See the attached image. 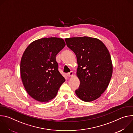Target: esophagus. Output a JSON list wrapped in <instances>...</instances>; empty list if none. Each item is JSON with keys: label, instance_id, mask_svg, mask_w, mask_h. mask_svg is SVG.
<instances>
[{"label": "esophagus", "instance_id": "34e87169", "mask_svg": "<svg viewBox=\"0 0 133 133\" xmlns=\"http://www.w3.org/2000/svg\"><path fill=\"white\" fill-rule=\"evenodd\" d=\"M67 75L68 77H72V76H73V75H74V72L72 71H71L70 72H68L67 74Z\"/></svg>", "mask_w": 133, "mask_h": 133}]
</instances>
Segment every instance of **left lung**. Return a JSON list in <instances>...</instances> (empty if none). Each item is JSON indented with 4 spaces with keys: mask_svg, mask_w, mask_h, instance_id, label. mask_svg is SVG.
<instances>
[{
    "mask_svg": "<svg viewBox=\"0 0 133 133\" xmlns=\"http://www.w3.org/2000/svg\"><path fill=\"white\" fill-rule=\"evenodd\" d=\"M67 47L76 56L80 85L75 93L81 100H96L107 88L112 74L110 55L99 39L89 37L66 38Z\"/></svg>",
    "mask_w": 133,
    "mask_h": 133,
    "instance_id": "1",
    "label": "left lung"
}]
</instances>
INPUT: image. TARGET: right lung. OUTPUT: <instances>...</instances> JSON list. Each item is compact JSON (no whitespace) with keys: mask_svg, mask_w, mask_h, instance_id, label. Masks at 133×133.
<instances>
[{"mask_svg":"<svg viewBox=\"0 0 133 133\" xmlns=\"http://www.w3.org/2000/svg\"><path fill=\"white\" fill-rule=\"evenodd\" d=\"M66 45L62 38H43L32 42L21 62V76L29 95L40 102L56 97L65 78L58 70L56 56Z\"/></svg>","mask_w":133,"mask_h":133,"instance_id":"right-lung-1","label":"right lung"}]
</instances>
